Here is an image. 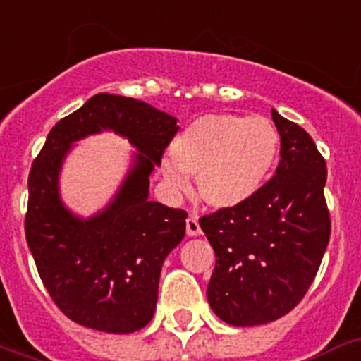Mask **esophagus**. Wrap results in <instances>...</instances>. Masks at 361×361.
I'll return each instance as SVG.
<instances>
[{
    "mask_svg": "<svg viewBox=\"0 0 361 361\" xmlns=\"http://www.w3.org/2000/svg\"><path fill=\"white\" fill-rule=\"evenodd\" d=\"M185 229H187V235H189V237H198V235H202V229H200L198 218L196 216L187 218Z\"/></svg>",
    "mask_w": 361,
    "mask_h": 361,
    "instance_id": "34e87169",
    "label": "esophagus"
}]
</instances>
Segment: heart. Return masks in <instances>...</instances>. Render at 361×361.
<instances>
[{
	"label": "heart",
	"instance_id": "obj_1",
	"mask_svg": "<svg viewBox=\"0 0 361 361\" xmlns=\"http://www.w3.org/2000/svg\"><path fill=\"white\" fill-rule=\"evenodd\" d=\"M172 163L163 176L174 192L187 190L185 176H196L202 202L233 209L259 195L274 171L279 132L262 115L209 114L189 123L171 147Z\"/></svg>",
	"mask_w": 361,
	"mask_h": 361
}]
</instances>
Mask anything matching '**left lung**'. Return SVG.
<instances>
[{"instance_id":"8db88e82","label":"left lung","mask_w":361,"mask_h":361,"mask_svg":"<svg viewBox=\"0 0 361 361\" xmlns=\"http://www.w3.org/2000/svg\"><path fill=\"white\" fill-rule=\"evenodd\" d=\"M281 135L274 178L247 204L200 218L216 255L209 305L229 325H264L299 305L330 238L326 163L314 139L271 110Z\"/></svg>"}]
</instances>
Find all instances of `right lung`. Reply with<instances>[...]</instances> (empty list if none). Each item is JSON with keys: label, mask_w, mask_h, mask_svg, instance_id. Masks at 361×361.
Wrapping results in <instances>:
<instances>
[{"label": "right lung", "mask_w": 361, "mask_h": 361, "mask_svg": "<svg viewBox=\"0 0 361 361\" xmlns=\"http://www.w3.org/2000/svg\"><path fill=\"white\" fill-rule=\"evenodd\" d=\"M176 121L143 101L97 93L54 124L32 161L27 244L54 305L78 325L130 334L152 319L163 262L185 237V211L148 200ZM102 129L128 137L140 154L108 208L75 217L59 200V169L71 142Z\"/></svg>", "instance_id": "add662e5"}]
</instances>
